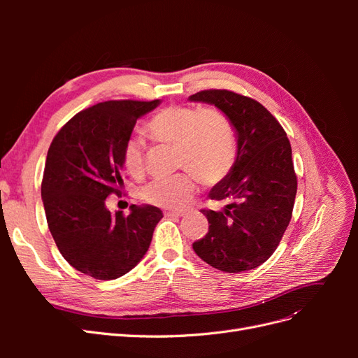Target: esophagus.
Instances as JSON below:
<instances>
[{
    "mask_svg": "<svg viewBox=\"0 0 358 358\" xmlns=\"http://www.w3.org/2000/svg\"><path fill=\"white\" fill-rule=\"evenodd\" d=\"M164 215L167 218H180V216H183V212H166Z\"/></svg>",
    "mask_w": 358,
    "mask_h": 358,
    "instance_id": "obj_1",
    "label": "esophagus"
}]
</instances>
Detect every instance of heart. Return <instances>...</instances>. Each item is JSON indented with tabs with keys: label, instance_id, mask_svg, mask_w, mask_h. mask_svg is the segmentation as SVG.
<instances>
[{
	"label": "heart",
	"instance_id": "1",
	"mask_svg": "<svg viewBox=\"0 0 358 358\" xmlns=\"http://www.w3.org/2000/svg\"><path fill=\"white\" fill-rule=\"evenodd\" d=\"M146 131L155 142L176 146L178 167L191 171L203 185H216L230 175L237 158L234 127L216 107L169 106L146 122ZM124 166L134 178L145 173V143L142 138L127 140ZM194 191L196 180L189 173L155 179L142 189L146 203L162 209H180Z\"/></svg>",
	"mask_w": 358,
	"mask_h": 358
}]
</instances>
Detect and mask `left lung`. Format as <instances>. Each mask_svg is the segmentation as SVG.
Listing matches in <instances>:
<instances>
[{"label": "left lung", "mask_w": 358, "mask_h": 358, "mask_svg": "<svg viewBox=\"0 0 358 358\" xmlns=\"http://www.w3.org/2000/svg\"><path fill=\"white\" fill-rule=\"evenodd\" d=\"M189 100L215 104L237 131L236 164L209 194L225 204L220 210L201 209L209 231L192 248L221 272H246L267 262L291 221L297 175L289 140L278 119L251 96L204 90Z\"/></svg>", "instance_id": "1"}]
</instances>
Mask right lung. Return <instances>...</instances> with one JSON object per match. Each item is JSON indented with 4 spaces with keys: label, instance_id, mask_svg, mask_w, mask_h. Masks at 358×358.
I'll return each instance as SVG.
<instances>
[{
    "label": "right lung",
    "instance_id": "1",
    "mask_svg": "<svg viewBox=\"0 0 358 358\" xmlns=\"http://www.w3.org/2000/svg\"><path fill=\"white\" fill-rule=\"evenodd\" d=\"M158 100H110L76 113L53 137L41 180L48 227L61 255L79 272L112 280L146 254L162 212L155 206L110 212L122 194V152L137 119Z\"/></svg>",
    "mask_w": 358,
    "mask_h": 358
}]
</instances>
